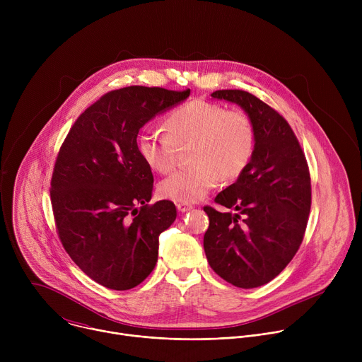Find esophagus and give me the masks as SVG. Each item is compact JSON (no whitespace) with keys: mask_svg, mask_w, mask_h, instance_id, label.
I'll use <instances>...</instances> for the list:
<instances>
[{"mask_svg":"<svg viewBox=\"0 0 362 362\" xmlns=\"http://www.w3.org/2000/svg\"><path fill=\"white\" fill-rule=\"evenodd\" d=\"M176 208H177V211H179V212L185 214V212H187V211H190V209H192V204H189V203H177V204H176Z\"/></svg>","mask_w":362,"mask_h":362,"instance_id":"1","label":"esophagus"}]
</instances>
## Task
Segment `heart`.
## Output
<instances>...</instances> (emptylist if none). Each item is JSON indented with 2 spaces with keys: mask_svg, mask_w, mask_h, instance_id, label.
<instances>
[{
  "mask_svg": "<svg viewBox=\"0 0 362 362\" xmlns=\"http://www.w3.org/2000/svg\"><path fill=\"white\" fill-rule=\"evenodd\" d=\"M165 133L146 129L137 137V153L154 172L173 168L176 146H189L192 166L159 183V194L179 203L203 199L223 180L239 177L255 153V129L246 113L192 100L165 119Z\"/></svg>",
  "mask_w": 362,
  "mask_h": 362,
  "instance_id": "1",
  "label": "heart"
}]
</instances>
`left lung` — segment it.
I'll return each instance as SVG.
<instances>
[{"label":"left lung","instance_id":"left-lung-1","mask_svg":"<svg viewBox=\"0 0 362 362\" xmlns=\"http://www.w3.org/2000/svg\"><path fill=\"white\" fill-rule=\"evenodd\" d=\"M214 98L238 105L255 129L247 169L203 211L209 228L203 247L211 268L226 282L257 288L278 276L299 249L311 209V177L305 154L288 122L253 94L218 90Z\"/></svg>","mask_w":362,"mask_h":362}]
</instances>
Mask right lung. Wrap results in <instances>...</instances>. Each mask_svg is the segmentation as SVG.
<instances>
[{
	"label": "right lung",
	"mask_w": 362,
	"mask_h": 362,
	"mask_svg": "<svg viewBox=\"0 0 362 362\" xmlns=\"http://www.w3.org/2000/svg\"><path fill=\"white\" fill-rule=\"evenodd\" d=\"M189 94L143 86L110 91L76 120L60 148L49 190L60 240L109 289H132L150 275L159 236L176 219L170 200L147 204L153 175L136 143L147 122Z\"/></svg>",
	"instance_id": "1"
}]
</instances>
